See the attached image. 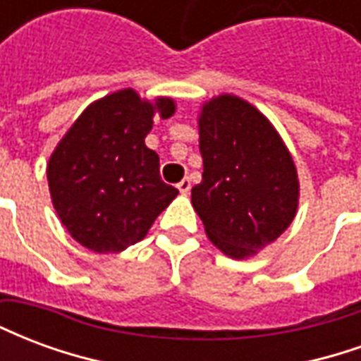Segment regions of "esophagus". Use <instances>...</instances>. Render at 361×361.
<instances>
[{
  "mask_svg": "<svg viewBox=\"0 0 361 361\" xmlns=\"http://www.w3.org/2000/svg\"><path fill=\"white\" fill-rule=\"evenodd\" d=\"M178 189H180L181 193H189V189H191V180H189V178H183V180L178 183Z\"/></svg>",
  "mask_w": 361,
  "mask_h": 361,
  "instance_id": "34e87169",
  "label": "esophagus"
}]
</instances>
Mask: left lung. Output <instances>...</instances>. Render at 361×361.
I'll return each mask as SVG.
<instances>
[{"label": "left lung", "mask_w": 361, "mask_h": 361, "mask_svg": "<svg viewBox=\"0 0 361 361\" xmlns=\"http://www.w3.org/2000/svg\"><path fill=\"white\" fill-rule=\"evenodd\" d=\"M203 181L191 203L216 247L250 257L286 230L298 209L294 160L269 119L250 102L222 94L199 119Z\"/></svg>", "instance_id": "8db88e82"}]
</instances>
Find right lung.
Returning <instances> with one entry per match:
<instances>
[{
    "label": "right lung",
    "instance_id": "obj_1",
    "mask_svg": "<svg viewBox=\"0 0 361 361\" xmlns=\"http://www.w3.org/2000/svg\"><path fill=\"white\" fill-rule=\"evenodd\" d=\"M172 98L150 104L131 89L90 104L48 164L51 201L61 224L96 253L141 242L178 189L160 178V160L145 145L152 116L170 118Z\"/></svg>",
    "mask_w": 361,
    "mask_h": 361
}]
</instances>
